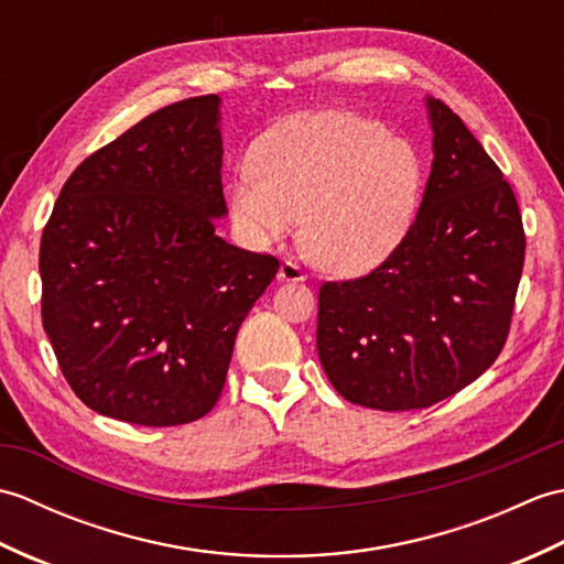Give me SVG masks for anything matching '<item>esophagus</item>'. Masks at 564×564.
<instances>
[{
	"label": "esophagus",
	"mask_w": 564,
	"mask_h": 564,
	"mask_svg": "<svg viewBox=\"0 0 564 564\" xmlns=\"http://www.w3.org/2000/svg\"><path fill=\"white\" fill-rule=\"evenodd\" d=\"M307 279V273L297 267L295 261H283L279 269V281H289V283H301Z\"/></svg>",
	"instance_id": "obj_1"
}]
</instances>
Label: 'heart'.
<instances>
[{"mask_svg":"<svg viewBox=\"0 0 564 564\" xmlns=\"http://www.w3.org/2000/svg\"><path fill=\"white\" fill-rule=\"evenodd\" d=\"M230 200L239 230L271 245L295 230L322 269L361 275L410 232L422 196V164L400 138L346 111L293 116L251 150Z\"/></svg>","mask_w":564,"mask_h":564,"instance_id":"b5f03b06","label":"heart"}]
</instances>
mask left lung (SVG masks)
I'll return each mask as SVG.
<instances>
[{
	"mask_svg": "<svg viewBox=\"0 0 564 564\" xmlns=\"http://www.w3.org/2000/svg\"><path fill=\"white\" fill-rule=\"evenodd\" d=\"M434 162L400 247L319 289L317 354L344 400L380 412L451 398L505 349L525 235L505 174L446 104L426 99Z\"/></svg>",
	"mask_w": 564,
	"mask_h": 564,
	"instance_id": "1",
	"label": "left lung"
}]
</instances>
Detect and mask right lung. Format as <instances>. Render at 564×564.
I'll return each mask as SVG.
<instances>
[{"label": "right lung", "mask_w": 564, "mask_h": 564, "mask_svg": "<svg viewBox=\"0 0 564 564\" xmlns=\"http://www.w3.org/2000/svg\"><path fill=\"white\" fill-rule=\"evenodd\" d=\"M220 97L150 113L84 160L41 237L43 329L77 398L138 426L218 402L237 329L279 271L215 232Z\"/></svg>", "instance_id": "right-lung-1"}]
</instances>
